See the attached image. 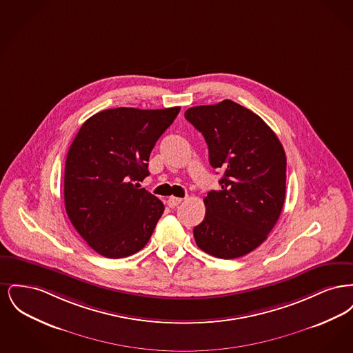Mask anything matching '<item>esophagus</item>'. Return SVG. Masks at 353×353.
I'll use <instances>...</instances> for the list:
<instances>
[{
	"mask_svg": "<svg viewBox=\"0 0 353 353\" xmlns=\"http://www.w3.org/2000/svg\"><path fill=\"white\" fill-rule=\"evenodd\" d=\"M183 202V199H180V197H169L168 200H167V203H168L169 208H174V206H177L179 203H181Z\"/></svg>",
	"mask_w": 353,
	"mask_h": 353,
	"instance_id": "obj_1",
	"label": "esophagus"
}]
</instances>
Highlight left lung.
Instances as JSON below:
<instances>
[{
	"mask_svg": "<svg viewBox=\"0 0 353 353\" xmlns=\"http://www.w3.org/2000/svg\"><path fill=\"white\" fill-rule=\"evenodd\" d=\"M185 118L209 148V163L223 172L221 189L203 199L206 214L193 229L197 246L221 259L256 249L275 226L285 199V153L269 125L233 101L196 105Z\"/></svg>",
	"mask_w": 353,
	"mask_h": 353,
	"instance_id": "8db88e82",
	"label": "left lung"
}]
</instances>
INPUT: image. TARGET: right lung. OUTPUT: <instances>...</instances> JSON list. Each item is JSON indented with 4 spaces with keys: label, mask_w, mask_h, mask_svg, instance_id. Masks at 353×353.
I'll use <instances>...</instances> for the list:
<instances>
[{
    "label": "right lung",
    "mask_w": 353,
    "mask_h": 353,
    "mask_svg": "<svg viewBox=\"0 0 353 353\" xmlns=\"http://www.w3.org/2000/svg\"><path fill=\"white\" fill-rule=\"evenodd\" d=\"M179 112L180 107L104 110L87 119L71 143L65 167L66 213L103 256L132 255L150 241L164 203L134 183L150 174L152 150Z\"/></svg>",
    "instance_id": "obj_1"
}]
</instances>
